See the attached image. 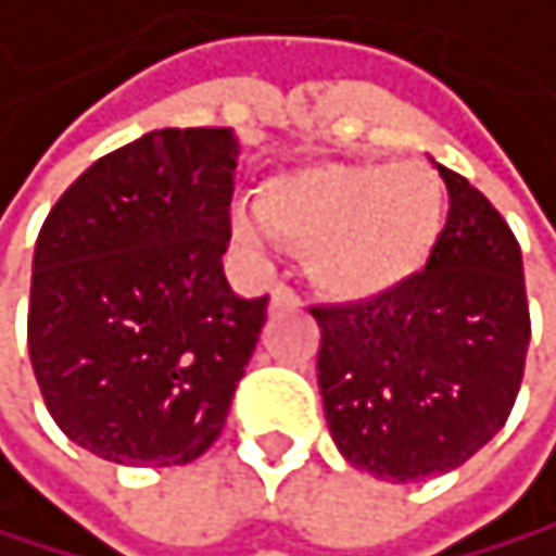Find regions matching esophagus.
<instances>
[{"mask_svg": "<svg viewBox=\"0 0 556 556\" xmlns=\"http://www.w3.org/2000/svg\"><path fill=\"white\" fill-rule=\"evenodd\" d=\"M269 307H273V311H276V307H301V296H296L290 287L280 283V287H273V290H269Z\"/></svg>", "mask_w": 556, "mask_h": 556, "instance_id": "obj_1", "label": "esophagus"}]
</instances>
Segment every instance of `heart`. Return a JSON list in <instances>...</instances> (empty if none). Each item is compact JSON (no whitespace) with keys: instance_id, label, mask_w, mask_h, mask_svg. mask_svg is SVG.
Listing matches in <instances>:
<instances>
[{"instance_id":"heart-1","label":"heart","mask_w":556,"mask_h":556,"mask_svg":"<svg viewBox=\"0 0 556 556\" xmlns=\"http://www.w3.org/2000/svg\"><path fill=\"white\" fill-rule=\"evenodd\" d=\"M447 218L434 170L420 163H317L260 187L231 215L236 239L260 252L269 236L307 252L314 287L365 304L406 287L430 263Z\"/></svg>"}]
</instances>
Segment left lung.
I'll return each mask as SVG.
<instances>
[{"mask_svg": "<svg viewBox=\"0 0 556 556\" xmlns=\"http://www.w3.org/2000/svg\"><path fill=\"white\" fill-rule=\"evenodd\" d=\"M447 222L406 287L314 307L317 386L352 468L420 482L465 465L503 430L523 382L530 307L523 252L485 194L434 163Z\"/></svg>", "mask_w": 556, "mask_h": 556, "instance_id": "left-lung-1", "label": "left lung"}]
</instances>
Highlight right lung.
Returning a JSON list of instances; mask_svg holds the SVG:
<instances>
[{"instance_id":"right-lung-1","label":"right lung","mask_w":556,"mask_h":556,"mask_svg":"<svg viewBox=\"0 0 556 556\" xmlns=\"http://www.w3.org/2000/svg\"><path fill=\"white\" fill-rule=\"evenodd\" d=\"M231 129H156L77 177L33 249L29 362L53 424L115 465H187L218 441L266 325L222 255Z\"/></svg>"}]
</instances>
